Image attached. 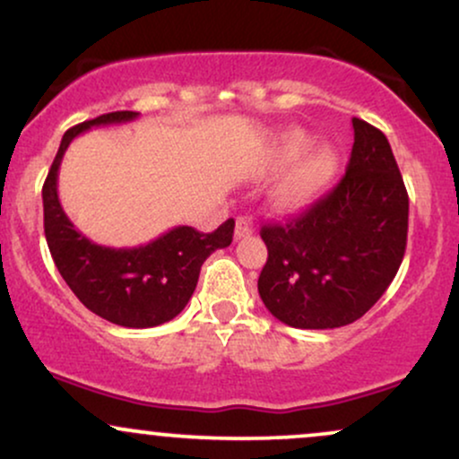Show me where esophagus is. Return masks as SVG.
<instances>
[{
	"label": "esophagus",
	"mask_w": 459,
	"mask_h": 459,
	"mask_svg": "<svg viewBox=\"0 0 459 459\" xmlns=\"http://www.w3.org/2000/svg\"><path fill=\"white\" fill-rule=\"evenodd\" d=\"M248 234H253V223H251V219H247V217H238V219H236V231H234L236 240L245 238V236H248Z\"/></svg>",
	"instance_id": "34e87169"
}]
</instances>
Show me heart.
Wrapping results in <instances>:
<instances>
[{"label":"heart","mask_w":459,"mask_h":459,"mask_svg":"<svg viewBox=\"0 0 459 459\" xmlns=\"http://www.w3.org/2000/svg\"><path fill=\"white\" fill-rule=\"evenodd\" d=\"M304 129H285L274 138L273 149L265 157V168H285L282 177L273 186V202L282 211H299L313 204L336 177L341 155L332 144H315Z\"/></svg>","instance_id":"heart-1"}]
</instances>
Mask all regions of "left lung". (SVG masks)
I'll return each instance as SVG.
<instances>
[{"label": "left lung", "mask_w": 459, "mask_h": 459, "mask_svg": "<svg viewBox=\"0 0 459 459\" xmlns=\"http://www.w3.org/2000/svg\"><path fill=\"white\" fill-rule=\"evenodd\" d=\"M347 174L287 223L264 225L268 262L257 290L265 308L299 330L358 321L403 264L409 194L385 134L353 118Z\"/></svg>", "instance_id": "8db88e82"}]
</instances>
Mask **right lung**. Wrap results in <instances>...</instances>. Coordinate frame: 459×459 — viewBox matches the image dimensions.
Wrapping results in <instances>:
<instances>
[{
	"label": "right lung",
	"mask_w": 459,
	"mask_h": 459,
	"mask_svg": "<svg viewBox=\"0 0 459 459\" xmlns=\"http://www.w3.org/2000/svg\"><path fill=\"white\" fill-rule=\"evenodd\" d=\"M134 118H138V112L118 110L67 129L44 180L42 202L50 255L74 296L110 324L143 330L166 324L186 307L202 264L217 248L231 245L234 219L221 223L212 234L178 225L149 245L132 248L95 245L74 228L56 194L59 166L67 146L87 129L118 126Z\"/></svg>",
	"instance_id": "1"
}]
</instances>
